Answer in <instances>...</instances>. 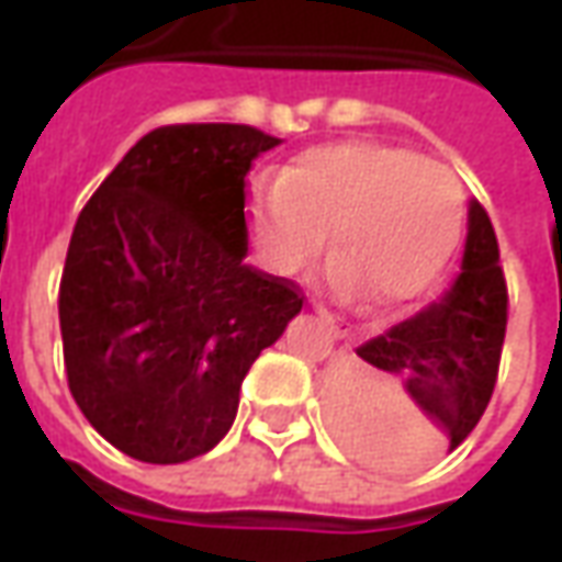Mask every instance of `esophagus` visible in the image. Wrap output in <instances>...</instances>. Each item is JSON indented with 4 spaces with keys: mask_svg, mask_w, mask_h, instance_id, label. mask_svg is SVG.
<instances>
[{
    "mask_svg": "<svg viewBox=\"0 0 562 562\" xmlns=\"http://www.w3.org/2000/svg\"><path fill=\"white\" fill-rule=\"evenodd\" d=\"M313 310H316L318 318H322V322L328 325L330 334H334L337 340H349V337H352V328H349V322H346V318L334 316V313H330V310H325L322 304H313Z\"/></svg>",
    "mask_w": 562,
    "mask_h": 562,
    "instance_id": "esophagus-1",
    "label": "esophagus"
}]
</instances>
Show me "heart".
<instances>
[{"mask_svg":"<svg viewBox=\"0 0 562 562\" xmlns=\"http://www.w3.org/2000/svg\"><path fill=\"white\" fill-rule=\"evenodd\" d=\"M467 192L458 173L422 153L376 140L328 144L277 177L252 213L261 258L297 273L325 249L340 294L401 304L446 268L458 249Z\"/></svg>","mask_w":562,"mask_h":562,"instance_id":"1","label":"heart"}]
</instances>
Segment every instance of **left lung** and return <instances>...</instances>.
I'll use <instances>...</instances> for the list:
<instances>
[{
	"label": "left lung",
	"mask_w": 562,
	"mask_h": 562,
	"mask_svg": "<svg viewBox=\"0 0 562 562\" xmlns=\"http://www.w3.org/2000/svg\"><path fill=\"white\" fill-rule=\"evenodd\" d=\"M508 292L494 225L470 201V232L460 277L439 301L379 334L355 355L328 391L330 422L346 448L379 467L413 460V434L403 406H415L458 448L491 403L506 340Z\"/></svg>",
	"instance_id": "8db88e82"
}]
</instances>
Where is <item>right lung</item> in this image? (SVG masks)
<instances>
[{
  "label": "right lung",
  "instance_id": "1",
  "mask_svg": "<svg viewBox=\"0 0 562 562\" xmlns=\"http://www.w3.org/2000/svg\"><path fill=\"white\" fill-rule=\"evenodd\" d=\"M277 144L234 123L153 128L80 210L59 282L68 389L128 458L216 446L252 361L304 306L244 261L246 173Z\"/></svg>",
  "mask_w": 562,
  "mask_h": 562
}]
</instances>
